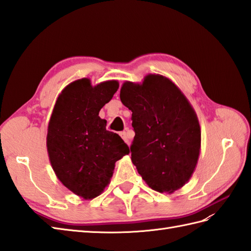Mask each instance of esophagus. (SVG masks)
Here are the masks:
<instances>
[{
  "mask_svg": "<svg viewBox=\"0 0 251 251\" xmlns=\"http://www.w3.org/2000/svg\"><path fill=\"white\" fill-rule=\"evenodd\" d=\"M120 136L122 137V140H124L127 145L130 144V136H129V133H127L126 131L121 132V133H120Z\"/></svg>",
  "mask_w": 251,
  "mask_h": 251,
  "instance_id": "obj_1",
  "label": "esophagus"
}]
</instances>
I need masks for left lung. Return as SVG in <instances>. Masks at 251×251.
Listing matches in <instances>:
<instances>
[{
	"instance_id": "1",
	"label": "left lung",
	"mask_w": 251,
	"mask_h": 251,
	"mask_svg": "<svg viewBox=\"0 0 251 251\" xmlns=\"http://www.w3.org/2000/svg\"><path fill=\"white\" fill-rule=\"evenodd\" d=\"M120 100L132 111L131 160L138 174L158 192L185 186L201 151V126L185 94L168 77L148 74L122 83Z\"/></svg>"
}]
</instances>
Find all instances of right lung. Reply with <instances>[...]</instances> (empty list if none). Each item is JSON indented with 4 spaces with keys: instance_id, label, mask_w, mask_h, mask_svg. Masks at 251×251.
I'll return each instance as SVG.
<instances>
[{
    "instance_id": "obj_1",
    "label": "right lung",
    "mask_w": 251,
    "mask_h": 251,
    "mask_svg": "<svg viewBox=\"0 0 251 251\" xmlns=\"http://www.w3.org/2000/svg\"><path fill=\"white\" fill-rule=\"evenodd\" d=\"M118 80L92 86L89 78L69 83L57 98L48 122L46 145L50 164L64 187L92 200L113 177L115 163L130 153L116 133L106 130L99 113L113 99Z\"/></svg>"
}]
</instances>
